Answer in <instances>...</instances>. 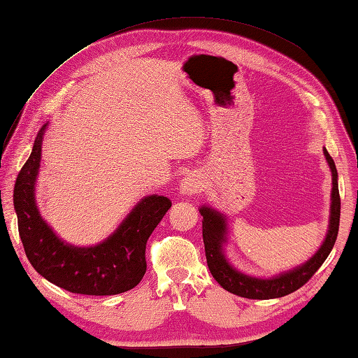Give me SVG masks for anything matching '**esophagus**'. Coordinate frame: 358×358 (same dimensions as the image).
I'll return each mask as SVG.
<instances>
[{
  "label": "esophagus",
  "instance_id": "esophagus-1",
  "mask_svg": "<svg viewBox=\"0 0 358 358\" xmlns=\"http://www.w3.org/2000/svg\"><path fill=\"white\" fill-rule=\"evenodd\" d=\"M200 178L196 175H187L186 178L181 180L180 192L183 195H192L200 189Z\"/></svg>",
  "mask_w": 358,
  "mask_h": 358
}]
</instances>
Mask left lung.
Wrapping results in <instances>:
<instances>
[{
    "label": "left lung",
    "mask_w": 358,
    "mask_h": 358,
    "mask_svg": "<svg viewBox=\"0 0 358 358\" xmlns=\"http://www.w3.org/2000/svg\"><path fill=\"white\" fill-rule=\"evenodd\" d=\"M332 172V194H331V215H329V227L328 234L320 249L309 258L306 263L296 266L292 271L281 272L272 278H257L246 275L237 269H234L226 260L223 243H226V218L218 210L209 206H201L200 214L203 215V241L204 250H206V260L209 271L218 285L227 292L235 294L238 296L252 300H269L278 299L291 294L303 285L308 283L309 278L320 269L326 258L331 254V250L336 245L340 224V194H338V181H337V169L332 157L328 150H323Z\"/></svg>",
    "instance_id": "left-lung-1"
}]
</instances>
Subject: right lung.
I'll return each instance as SVG.
<instances>
[{"label":"right lung","mask_w":358,"mask_h":358,"mask_svg":"<svg viewBox=\"0 0 358 358\" xmlns=\"http://www.w3.org/2000/svg\"><path fill=\"white\" fill-rule=\"evenodd\" d=\"M44 124L32 154L21 167L13 189L18 232L35 271L50 283L73 294L115 295L140 283L146 272V243L171 209L167 196L149 195L135 204L104 241L77 248L63 241L44 222L35 203V181L41 162Z\"/></svg>","instance_id":"1"}]
</instances>
